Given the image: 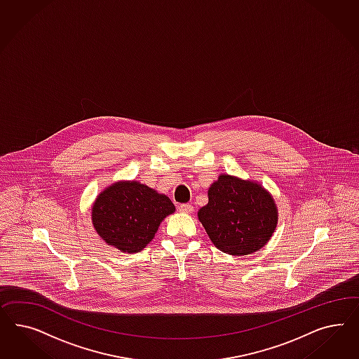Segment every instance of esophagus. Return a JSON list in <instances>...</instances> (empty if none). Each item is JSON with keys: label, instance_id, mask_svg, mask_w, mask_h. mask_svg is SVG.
<instances>
[{"label": "esophagus", "instance_id": "obj_1", "mask_svg": "<svg viewBox=\"0 0 359 359\" xmlns=\"http://www.w3.org/2000/svg\"><path fill=\"white\" fill-rule=\"evenodd\" d=\"M179 210L182 213H192L194 212V207L191 204H182V205H179Z\"/></svg>", "mask_w": 359, "mask_h": 359}]
</instances>
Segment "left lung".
Returning <instances> with one entry per match:
<instances>
[{
  "mask_svg": "<svg viewBox=\"0 0 359 359\" xmlns=\"http://www.w3.org/2000/svg\"><path fill=\"white\" fill-rule=\"evenodd\" d=\"M271 194L254 180L221 174L208 189V204L197 213L208 237L229 255L261 250L278 226Z\"/></svg>",
  "mask_w": 359,
  "mask_h": 359,
  "instance_id": "1",
  "label": "left lung"
}]
</instances>
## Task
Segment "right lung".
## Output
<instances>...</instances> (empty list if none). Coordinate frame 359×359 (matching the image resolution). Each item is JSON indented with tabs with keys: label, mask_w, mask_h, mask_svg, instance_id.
<instances>
[{
	"label": "right lung",
	"mask_w": 359,
	"mask_h": 359,
	"mask_svg": "<svg viewBox=\"0 0 359 359\" xmlns=\"http://www.w3.org/2000/svg\"><path fill=\"white\" fill-rule=\"evenodd\" d=\"M175 212L172 201L137 180H120L98 194L92 224L98 237L126 254L143 250L164 218Z\"/></svg>",
	"instance_id": "right-lung-1"
}]
</instances>
